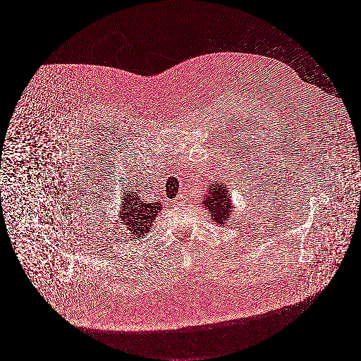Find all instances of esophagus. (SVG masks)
<instances>
[{"label":"esophagus","mask_w":361,"mask_h":361,"mask_svg":"<svg viewBox=\"0 0 361 361\" xmlns=\"http://www.w3.org/2000/svg\"><path fill=\"white\" fill-rule=\"evenodd\" d=\"M175 204L176 205H181V204H184V201H183V200H181V197H180V198H177V200H176Z\"/></svg>","instance_id":"34e87169"}]
</instances>
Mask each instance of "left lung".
<instances>
[{"label":"left lung","instance_id":"left-lung-1","mask_svg":"<svg viewBox=\"0 0 361 361\" xmlns=\"http://www.w3.org/2000/svg\"><path fill=\"white\" fill-rule=\"evenodd\" d=\"M204 207L209 209L213 221L219 225H224L231 212L228 186L214 183L212 188H209L208 198L204 201Z\"/></svg>","mask_w":361,"mask_h":361}]
</instances>
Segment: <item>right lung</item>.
Here are the masks:
<instances>
[{
  "label": "right lung",
  "mask_w": 361,
  "mask_h": 361,
  "mask_svg": "<svg viewBox=\"0 0 361 361\" xmlns=\"http://www.w3.org/2000/svg\"><path fill=\"white\" fill-rule=\"evenodd\" d=\"M161 204H145L139 201L135 193H127L123 197L121 207V219L135 240H140L152 226L153 219L160 212Z\"/></svg>",
  "instance_id": "obj_1"
}]
</instances>
